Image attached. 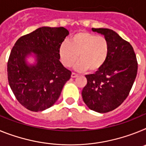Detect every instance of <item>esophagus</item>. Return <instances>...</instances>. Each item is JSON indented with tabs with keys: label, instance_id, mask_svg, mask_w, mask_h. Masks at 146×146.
Here are the masks:
<instances>
[{
	"label": "esophagus",
	"instance_id": "1",
	"mask_svg": "<svg viewBox=\"0 0 146 146\" xmlns=\"http://www.w3.org/2000/svg\"><path fill=\"white\" fill-rule=\"evenodd\" d=\"M71 77H72V78H75V77H78V74H76V73H74V72H72V75H71Z\"/></svg>",
	"mask_w": 146,
	"mask_h": 146
}]
</instances>
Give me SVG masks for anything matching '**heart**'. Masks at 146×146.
<instances>
[{
    "label": "heart",
    "instance_id": "heart-1",
    "mask_svg": "<svg viewBox=\"0 0 146 146\" xmlns=\"http://www.w3.org/2000/svg\"><path fill=\"white\" fill-rule=\"evenodd\" d=\"M109 52V44L104 36L88 32H79L74 34L68 42H63L59 49L61 63L70 67L77 58L80 61L74 66L76 70L82 72H96L104 65Z\"/></svg>",
    "mask_w": 146,
    "mask_h": 146
}]
</instances>
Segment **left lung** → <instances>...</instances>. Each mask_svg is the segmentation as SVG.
Segmentation results:
<instances>
[{"mask_svg":"<svg viewBox=\"0 0 146 146\" xmlns=\"http://www.w3.org/2000/svg\"><path fill=\"white\" fill-rule=\"evenodd\" d=\"M104 35L109 44L108 58L95 74L86 75L82 99L89 109L108 113L120 106L128 96L137 73V61L129 42L113 30L92 28Z\"/></svg>","mask_w":146,"mask_h":146,"instance_id":"8db88e82","label":"left lung"}]
</instances>
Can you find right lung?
Returning <instances> with one entry per match:
<instances>
[{"label": "right lung", "instance_id": "1", "mask_svg": "<svg viewBox=\"0 0 146 146\" xmlns=\"http://www.w3.org/2000/svg\"><path fill=\"white\" fill-rule=\"evenodd\" d=\"M64 27H42L23 36L15 44L7 64L9 84L17 101L31 111L52 107L72 72L60 62L59 49L69 35ZM35 54V65L25 58Z\"/></svg>", "mask_w": 146, "mask_h": 146}]
</instances>
